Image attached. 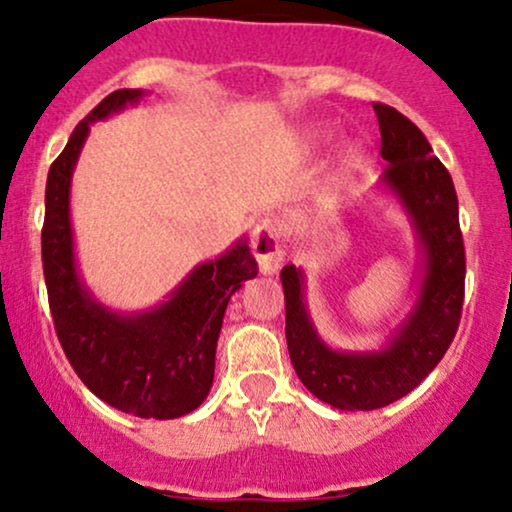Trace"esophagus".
I'll return each mask as SVG.
<instances>
[{"label":"esophagus","instance_id":"1","mask_svg":"<svg viewBox=\"0 0 512 512\" xmlns=\"http://www.w3.org/2000/svg\"><path fill=\"white\" fill-rule=\"evenodd\" d=\"M252 252L260 264L262 274H276L286 257V243H283L281 224L272 217H264L252 229Z\"/></svg>","mask_w":512,"mask_h":512}]
</instances>
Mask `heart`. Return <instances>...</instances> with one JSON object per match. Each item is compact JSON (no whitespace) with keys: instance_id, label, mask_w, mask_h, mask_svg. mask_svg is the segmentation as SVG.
Here are the masks:
<instances>
[{"instance_id":"obj_1","label":"heart","mask_w":512,"mask_h":512,"mask_svg":"<svg viewBox=\"0 0 512 512\" xmlns=\"http://www.w3.org/2000/svg\"><path fill=\"white\" fill-rule=\"evenodd\" d=\"M353 162H355L353 155H348L346 159H343V166H341V169H350V166H353Z\"/></svg>"}]
</instances>
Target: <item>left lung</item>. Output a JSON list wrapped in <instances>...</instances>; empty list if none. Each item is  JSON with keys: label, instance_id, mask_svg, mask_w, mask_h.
<instances>
[{"label": "left lung", "instance_id": "1", "mask_svg": "<svg viewBox=\"0 0 512 512\" xmlns=\"http://www.w3.org/2000/svg\"><path fill=\"white\" fill-rule=\"evenodd\" d=\"M374 114L381 157L389 162L377 188L396 200L420 252L408 312L379 348H334L317 331L305 303L303 267L281 269L295 374L322 403L350 412L391 405L429 377L458 331L465 295V248L451 174L410 119L386 104H374Z\"/></svg>", "mask_w": 512, "mask_h": 512}]
</instances>
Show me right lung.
Listing matches in <instances>:
<instances>
[{
    "label": "right lung",
    "mask_w": 512,
    "mask_h": 512,
    "mask_svg": "<svg viewBox=\"0 0 512 512\" xmlns=\"http://www.w3.org/2000/svg\"><path fill=\"white\" fill-rule=\"evenodd\" d=\"M147 90L123 88L73 128L47 174L42 267L57 336L88 389L112 408L145 420H176L200 408L214 381V357L231 295L257 276L248 238L200 262L147 310L104 305L80 274L71 224V181L97 121L133 107Z\"/></svg>",
    "instance_id": "obj_1"
}]
</instances>
